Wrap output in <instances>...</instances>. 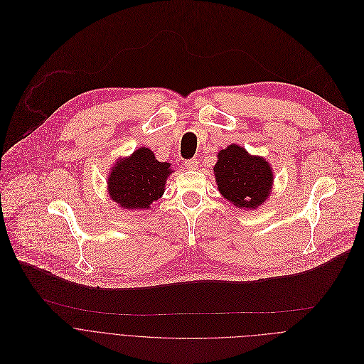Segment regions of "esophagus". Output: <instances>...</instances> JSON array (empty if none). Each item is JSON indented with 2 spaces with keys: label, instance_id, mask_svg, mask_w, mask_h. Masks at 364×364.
<instances>
[{
  "label": "esophagus",
  "instance_id": "34e87169",
  "mask_svg": "<svg viewBox=\"0 0 364 364\" xmlns=\"http://www.w3.org/2000/svg\"><path fill=\"white\" fill-rule=\"evenodd\" d=\"M198 166H199V161L195 158L185 162V169H188V171H195V169H198Z\"/></svg>",
  "mask_w": 364,
  "mask_h": 364
}]
</instances>
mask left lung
Masks as SVG:
<instances>
[{
	"label": "left lung",
	"mask_w": 364,
	"mask_h": 364,
	"mask_svg": "<svg viewBox=\"0 0 364 364\" xmlns=\"http://www.w3.org/2000/svg\"><path fill=\"white\" fill-rule=\"evenodd\" d=\"M213 166L218 191L235 208L254 210L271 196L274 172L264 156L251 155L240 144L231 143L216 154Z\"/></svg>",
	"instance_id": "left-lung-1"
}]
</instances>
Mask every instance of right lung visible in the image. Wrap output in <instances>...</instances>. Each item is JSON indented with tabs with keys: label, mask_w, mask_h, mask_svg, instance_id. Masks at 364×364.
Returning a JSON list of instances; mask_svg holds the SVG:
<instances>
[{
	"label": "right lung",
	"mask_w": 364,
	"mask_h": 364,
	"mask_svg": "<svg viewBox=\"0 0 364 364\" xmlns=\"http://www.w3.org/2000/svg\"><path fill=\"white\" fill-rule=\"evenodd\" d=\"M172 173L171 164L159 162L149 148L140 146L113 164L107 175V193L124 210L148 209L164 195Z\"/></svg>",
	"instance_id": "1"
}]
</instances>
